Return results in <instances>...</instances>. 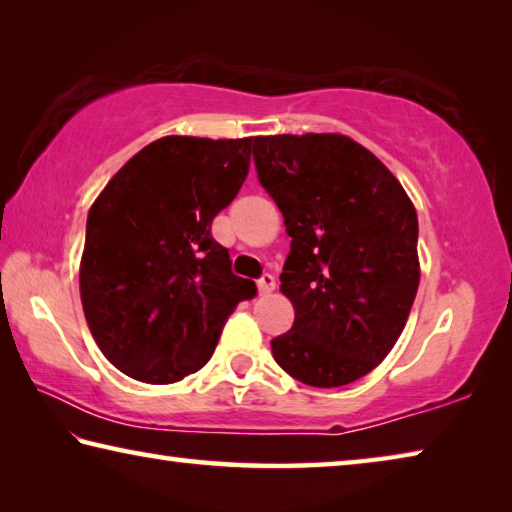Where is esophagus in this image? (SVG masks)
<instances>
[{
	"label": "esophagus",
	"instance_id": "34e87169",
	"mask_svg": "<svg viewBox=\"0 0 512 512\" xmlns=\"http://www.w3.org/2000/svg\"><path fill=\"white\" fill-rule=\"evenodd\" d=\"M257 289H259V296H271L275 291V277L264 275L262 280H257Z\"/></svg>",
	"mask_w": 512,
	"mask_h": 512
}]
</instances>
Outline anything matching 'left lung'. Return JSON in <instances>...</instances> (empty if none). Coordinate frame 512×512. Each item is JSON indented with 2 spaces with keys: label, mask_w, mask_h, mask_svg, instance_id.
<instances>
[{
  "label": "left lung",
  "mask_w": 512,
  "mask_h": 512,
  "mask_svg": "<svg viewBox=\"0 0 512 512\" xmlns=\"http://www.w3.org/2000/svg\"><path fill=\"white\" fill-rule=\"evenodd\" d=\"M259 183L291 253L280 291L296 309L273 357L293 379L336 388L377 368L420 284L418 214L386 164L339 133L255 137Z\"/></svg>",
  "instance_id": "left-lung-1"
}]
</instances>
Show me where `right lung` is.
Listing matches in <instances>:
<instances>
[{"instance_id":"right-lung-1","label":"right lung","mask_w":512,"mask_h":512,"mask_svg":"<svg viewBox=\"0 0 512 512\" xmlns=\"http://www.w3.org/2000/svg\"><path fill=\"white\" fill-rule=\"evenodd\" d=\"M255 137L167 135L144 146L92 203L81 257L85 320L112 366L173 384L210 361L255 284L230 271L212 221L250 169Z\"/></svg>"}]
</instances>
